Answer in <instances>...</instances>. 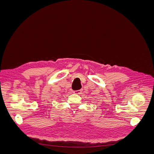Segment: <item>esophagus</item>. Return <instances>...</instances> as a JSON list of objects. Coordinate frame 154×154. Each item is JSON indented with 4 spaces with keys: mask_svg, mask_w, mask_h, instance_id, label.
<instances>
[{
    "mask_svg": "<svg viewBox=\"0 0 154 154\" xmlns=\"http://www.w3.org/2000/svg\"><path fill=\"white\" fill-rule=\"evenodd\" d=\"M81 92H82V90H77V91H74L73 92V93L75 94H80Z\"/></svg>",
    "mask_w": 154,
    "mask_h": 154,
    "instance_id": "34e87169",
    "label": "esophagus"
}]
</instances>
